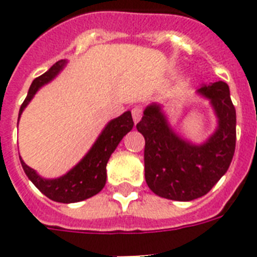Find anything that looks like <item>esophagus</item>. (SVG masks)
<instances>
[{"label": "esophagus", "mask_w": 257, "mask_h": 257, "mask_svg": "<svg viewBox=\"0 0 257 257\" xmlns=\"http://www.w3.org/2000/svg\"><path fill=\"white\" fill-rule=\"evenodd\" d=\"M141 114H143V109L140 106H135L132 109V117H133V121H135V124H137L141 118Z\"/></svg>", "instance_id": "esophagus-1"}]
</instances>
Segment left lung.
<instances>
[{"mask_svg":"<svg viewBox=\"0 0 257 257\" xmlns=\"http://www.w3.org/2000/svg\"><path fill=\"white\" fill-rule=\"evenodd\" d=\"M197 93L211 101L219 125L204 144L177 136L160 105L147 106L136 125L144 136L145 181L157 196L191 201L207 195L228 171L236 147V110L225 82L203 85Z\"/></svg>","mask_w":257,"mask_h":257,"instance_id":"8db88e82","label":"left lung"}]
</instances>
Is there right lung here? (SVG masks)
<instances>
[{"label":"right lung","instance_id":"1","mask_svg":"<svg viewBox=\"0 0 257 257\" xmlns=\"http://www.w3.org/2000/svg\"><path fill=\"white\" fill-rule=\"evenodd\" d=\"M65 64V60H60L48 72L41 74L40 77L34 78L28 92V96L20 108L18 120L24 109L26 108V105L29 104L38 89L52 81L61 72ZM132 128L133 118L132 113L129 110L122 113L114 120L109 121L85 157L66 175L58 179H44L41 176H38L34 169L28 167L22 159H20V161L30 181L46 197L57 203H77V201H82L97 195L104 188L106 183V164H108L109 157L114 152V149L122 140V137L131 132Z\"/></svg>","mask_w":257,"mask_h":257}]
</instances>
